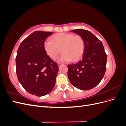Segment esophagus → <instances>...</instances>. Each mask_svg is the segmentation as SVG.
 Segmentation results:
<instances>
[{
	"label": "esophagus",
	"mask_w": 126,
	"mask_h": 126,
	"mask_svg": "<svg viewBox=\"0 0 126 126\" xmlns=\"http://www.w3.org/2000/svg\"><path fill=\"white\" fill-rule=\"evenodd\" d=\"M57 64H58V66L59 67H60L61 65H62V64H63L62 63H57Z\"/></svg>",
	"instance_id": "esophagus-1"
}]
</instances>
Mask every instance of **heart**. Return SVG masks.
Instances as JSON below:
<instances>
[{"label": "heart", "mask_w": 126, "mask_h": 126, "mask_svg": "<svg viewBox=\"0 0 126 126\" xmlns=\"http://www.w3.org/2000/svg\"><path fill=\"white\" fill-rule=\"evenodd\" d=\"M44 49L47 54L52 59H55L63 52L59 61L62 62H76L81 58L85 51V43L82 38L72 33H60L47 40L44 44Z\"/></svg>", "instance_id": "obj_1"}]
</instances>
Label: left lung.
Segmentation results:
<instances>
[{
  "instance_id": "1",
  "label": "left lung",
  "mask_w": 126,
  "mask_h": 126,
  "mask_svg": "<svg viewBox=\"0 0 126 126\" xmlns=\"http://www.w3.org/2000/svg\"><path fill=\"white\" fill-rule=\"evenodd\" d=\"M84 40L85 51L82 59L68 65V77L77 88L87 90L99 84L106 70L107 55L101 41L90 32L78 29L71 31Z\"/></svg>"
}]
</instances>
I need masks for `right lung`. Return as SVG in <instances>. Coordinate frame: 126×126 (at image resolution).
<instances>
[{
    "instance_id": "add662e5",
    "label": "right lung",
    "mask_w": 126,
    "mask_h": 126,
    "mask_svg": "<svg viewBox=\"0 0 126 126\" xmlns=\"http://www.w3.org/2000/svg\"><path fill=\"white\" fill-rule=\"evenodd\" d=\"M53 32L36 31L21 42L16 58V73L24 88L36 96L50 93L59 68L46 52L44 44Z\"/></svg>"
}]
</instances>
